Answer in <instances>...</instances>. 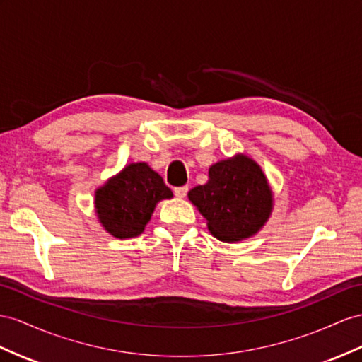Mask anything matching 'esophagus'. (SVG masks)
<instances>
[{
    "mask_svg": "<svg viewBox=\"0 0 362 362\" xmlns=\"http://www.w3.org/2000/svg\"><path fill=\"white\" fill-rule=\"evenodd\" d=\"M187 192H188V187H187V185H185V187H177V188H174L175 197H179V199H183L185 196H187Z\"/></svg>",
    "mask_w": 362,
    "mask_h": 362,
    "instance_id": "1",
    "label": "esophagus"
}]
</instances>
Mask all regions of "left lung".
I'll return each mask as SVG.
<instances>
[{
    "mask_svg": "<svg viewBox=\"0 0 362 362\" xmlns=\"http://www.w3.org/2000/svg\"><path fill=\"white\" fill-rule=\"evenodd\" d=\"M208 177L188 192V199L206 218L209 233L225 243L260 233L274 209V192L262 166L237 153L211 165Z\"/></svg>",
    "mask_w": 362,
    "mask_h": 362,
    "instance_id": "left-lung-1",
    "label": "left lung"
}]
</instances>
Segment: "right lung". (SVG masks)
<instances>
[{"label": "right lung", "mask_w": 362, "mask_h": 362, "mask_svg": "<svg viewBox=\"0 0 362 362\" xmlns=\"http://www.w3.org/2000/svg\"><path fill=\"white\" fill-rule=\"evenodd\" d=\"M173 199V191L146 162L128 163L95 191L100 226L115 238L141 235L157 203Z\"/></svg>", "instance_id": "obj_1"}]
</instances>
